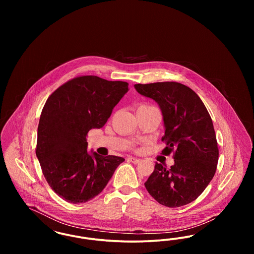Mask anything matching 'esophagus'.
Returning <instances> with one entry per match:
<instances>
[{"label": "esophagus", "instance_id": "34e87169", "mask_svg": "<svg viewBox=\"0 0 254 254\" xmlns=\"http://www.w3.org/2000/svg\"><path fill=\"white\" fill-rule=\"evenodd\" d=\"M127 160L129 161V162H131L133 164H138V163H140V159L139 158L136 157H128L127 158Z\"/></svg>", "mask_w": 254, "mask_h": 254}]
</instances>
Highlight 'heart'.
<instances>
[{
	"label": "heart",
	"instance_id": "1",
	"mask_svg": "<svg viewBox=\"0 0 254 254\" xmlns=\"http://www.w3.org/2000/svg\"><path fill=\"white\" fill-rule=\"evenodd\" d=\"M141 107H143V108H149L150 106H147V105H143V106H141Z\"/></svg>",
	"mask_w": 254,
	"mask_h": 254
}]
</instances>
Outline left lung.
Listing matches in <instances>:
<instances>
[{
  "label": "left lung",
  "mask_w": 254,
  "mask_h": 254,
  "mask_svg": "<svg viewBox=\"0 0 254 254\" xmlns=\"http://www.w3.org/2000/svg\"><path fill=\"white\" fill-rule=\"evenodd\" d=\"M138 93L154 100L165 127L162 153L174 154V165L155 164L145 183L158 203L178 207L194 201L212 180L217 168L216 135L204 103L191 88L176 82L134 85Z\"/></svg>",
  "instance_id": "8db88e82"
}]
</instances>
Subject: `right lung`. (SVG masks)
Masks as SVG:
<instances>
[{
  "mask_svg": "<svg viewBox=\"0 0 254 254\" xmlns=\"http://www.w3.org/2000/svg\"><path fill=\"white\" fill-rule=\"evenodd\" d=\"M127 90L126 82L90 75L66 82L47 100L38 126L36 155L49 187L66 202L93 199L125 161L87 151L86 135L105 126Z\"/></svg>",
  "mask_w": 254,
  "mask_h": 254,
  "instance_id": "add662e5",
  "label": "right lung"
}]
</instances>
